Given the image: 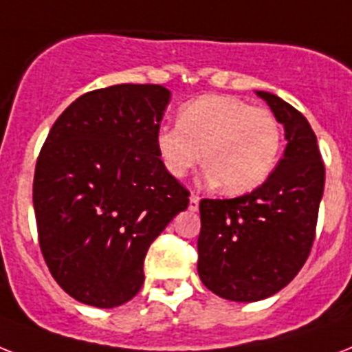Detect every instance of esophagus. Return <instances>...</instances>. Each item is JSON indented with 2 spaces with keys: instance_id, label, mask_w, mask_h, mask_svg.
Returning <instances> with one entry per match:
<instances>
[{
  "instance_id": "1",
  "label": "esophagus",
  "mask_w": 352,
  "mask_h": 352,
  "mask_svg": "<svg viewBox=\"0 0 352 352\" xmlns=\"http://www.w3.org/2000/svg\"><path fill=\"white\" fill-rule=\"evenodd\" d=\"M199 202H201V197L191 195V197H190V210H191V211H197V210H199Z\"/></svg>"
}]
</instances>
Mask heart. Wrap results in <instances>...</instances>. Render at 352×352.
<instances>
[{
  "mask_svg": "<svg viewBox=\"0 0 352 352\" xmlns=\"http://www.w3.org/2000/svg\"><path fill=\"white\" fill-rule=\"evenodd\" d=\"M179 124L157 130L155 146L164 170L181 179L204 157V179L230 195L264 184L278 162L282 128L265 108L235 96H201L179 110Z\"/></svg>",
  "mask_w": 352,
  "mask_h": 352,
  "instance_id": "b5f03b06",
  "label": "heart"
}]
</instances>
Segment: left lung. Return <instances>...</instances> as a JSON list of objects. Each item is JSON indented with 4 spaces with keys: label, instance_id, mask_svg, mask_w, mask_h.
<instances>
[{
    "label": "left lung",
    "instance_id": "1",
    "mask_svg": "<svg viewBox=\"0 0 352 352\" xmlns=\"http://www.w3.org/2000/svg\"><path fill=\"white\" fill-rule=\"evenodd\" d=\"M256 96L284 124V157L255 191L199 206L197 271L208 289L233 302L267 298L298 275L324 195L325 168L307 119L275 94Z\"/></svg>",
    "mask_w": 352,
    "mask_h": 352
}]
</instances>
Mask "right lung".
I'll return each mask as SVG.
<instances>
[{"label":"right lung","instance_id":"1","mask_svg":"<svg viewBox=\"0 0 352 352\" xmlns=\"http://www.w3.org/2000/svg\"><path fill=\"white\" fill-rule=\"evenodd\" d=\"M161 85H113L77 97L54 122L34 173L37 235L68 295L110 309L139 293L148 248L190 204L162 166Z\"/></svg>","mask_w":352,"mask_h":352}]
</instances>
